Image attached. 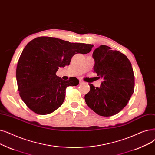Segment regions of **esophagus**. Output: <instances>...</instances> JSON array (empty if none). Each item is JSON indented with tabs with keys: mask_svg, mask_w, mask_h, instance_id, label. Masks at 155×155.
<instances>
[{
	"mask_svg": "<svg viewBox=\"0 0 155 155\" xmlns=\"http://www.w3.org/2000/svg\"><path fill=\"white\" fill-rule=\"evenodd\" d=\"M79 83L80 84H83V83H84V81H82V80H79Z\"/></svg>",
	"mask_w": 155,
	"mask_h": 155,
	"instance_id": "obj_1",
	"label": "esophagus"
}]
</instances>
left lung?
Here are the masks:
<instances>
[{
  "instance_id": "8db88e82",
  "label": "left lung",
  "mask_w": 155,
  "mask_h": 155,
  "mask_svg": "<svg viewBox=\"0 0 155 155\" xmlns=\"http://www.w3.org/2000/svg\"><path fill=\"white\" fill-rule=\"evenodd\" d=\"M94 72L104 79L99 87L89 84L85 97L87 106L98 115H114L126 107L134 93V75L127 57L102 45L93 53Z\"/></svg>"
}]
</instances>
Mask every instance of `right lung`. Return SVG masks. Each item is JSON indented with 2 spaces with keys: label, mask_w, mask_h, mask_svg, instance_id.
I'll return each instance as SVG.
<instances>
[{
  "label": "right lung",
  "mask_w": 155,
  "mask_h": 155,
  "mask_svg": "<svg viewBox=\"0 0 155 155\" xmlns=\"http://www.w3.org/2000/svg\"><path fill=\"white\" fill-rule=\"evenodd\" d=\"M93 47L48 36L29 41L22 51L16 68L18 91L27 107L40 115L50 114L60 107L66 87L77 86L79 81L75 77L62 79L56 75L57 70L69 65L73 55L89 53Z\"/></svg>",
  "instance_id": "add662e5"
}]
</instances>
